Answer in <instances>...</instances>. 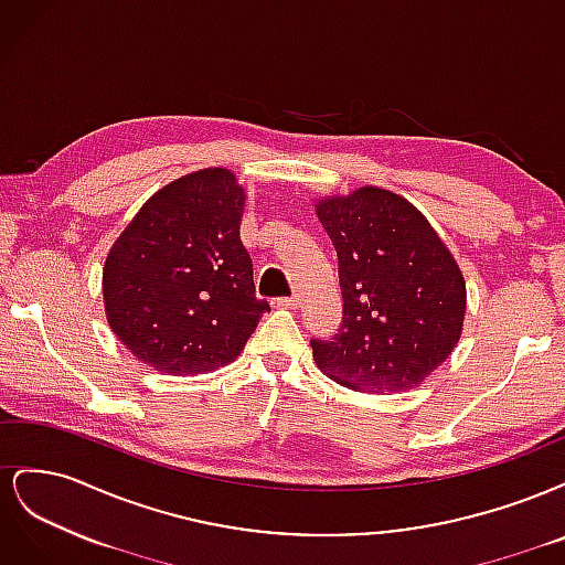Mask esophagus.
<instances>
[{
	"instance_id": "34e87169",
	"label": "esophagus",
	"mask_w": 565,
	"mask_h": 565,
	"mask_svg": "<svg viewBox=\"0 0 565 565\" xmlns=\"http://www.w3.org/2000/svg\"><path fill=\"white\" fill-rule=\"evenodd\" d=\"M276 303H278V306H282V309H299L301 299H299V295H292V297H282V299H276Z\"/></svg>"
}]
</instances>
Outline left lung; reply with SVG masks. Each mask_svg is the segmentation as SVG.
I'll return each mask as SVG.
<instances>
[{
	"instance_id": "left-lung-1",
	"label": "left lung",
	"mask_w": 565,
	"mask_h": 565,
	"mask_svg": "<svg viewBox=\"0 0 565 565\" xmlns=\"http://www.w3.org/2000/svg\"><path fill=\"white\" fill-rule=\"evenodd\" d=\"M339 262L344 318L311 339L316 365L341 386L398 393L424 382L461 334L467 285L452 254L405 198L365 185L318 202Z\"/></svg>"
}]
</instances>
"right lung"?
Wrapping results in <instances>:
<instances>
[{"mask_svg": "<svg viewBox=\"0 0 565 565\" xmlns=\"http://www.w3.org/2000/svg\"><path fill=\"white\" fill-rule=\"evenodd\" d=\"M243 207L245 191L228 169H202L152 195L115 241L106 313L146 365L167 374L224 367L270 311L254 295Z\"/></svg>", "mask_w": 565, "mask_h": 565, "instance_id": "obj_1", "label": "right lung"}]
</instances>
